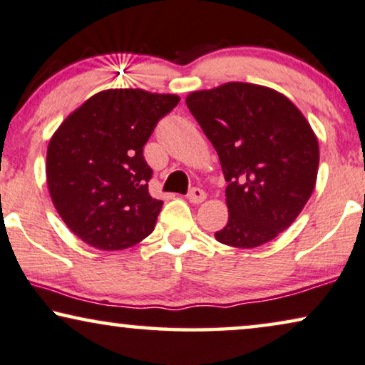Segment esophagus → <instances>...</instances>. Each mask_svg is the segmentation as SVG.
<instances>
[{
    "instance_id": "1",
    "label": "esophagus",
    "mask_w": 365,
    "mask_h": 365,
    "mask_svg": "<svg viewBox=\"0 0 365 365\" xmlns=\"http://www.w3.org/2000/svg\"><path fill=\"white\" fill-rule=\"evenodd\" d=\"M187 199H189V202H192V204H201L204 199H206V192L199 187H192L187 194Z\"/></svg>"
}]
</instances>
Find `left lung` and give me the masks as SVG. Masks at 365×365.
I'll use <instances>...</instances> for the list:
<instances>
[{
	"label": "left lung",
	"instance_id": "1",
	"mask_svg": "<svg viewBox=\"0 0 365 365\" xmlns=\"http://www.w3.org/2000/svg\"><path fill=\"white\" fill-rule=\"evenodd\" d=\"M189 111L217 151L227 181V224L214 236L262 246L291 226L316 187L319 143L291 99L251 83L194 91Z\"/></svg>",
	"mask_w": 365,
	"mask_h": 365
}]
</instances>
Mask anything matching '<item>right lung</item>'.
I'll return each mask as SVG.
<instances>
[{
	"label": "right lung",
	"mask_w": 365,
	"mask_h": 365,
	"mask_svg": "<svg viewBox=\"0 0 365 365\" xmlns=\"http://www.w3.org/2000/svg\"><path fill=\"white\" fill-rule=\"evenodd\" d=\"M176 94L106 89L69 114L49 139L46 181L64 224L89 246L121 251L153 232L163 201L151 197L143 156Z\"/></svg>",
	"instance_id": "obj_1"
}]
</instances>
